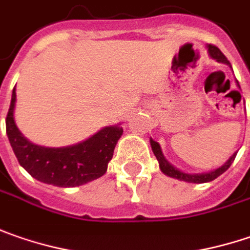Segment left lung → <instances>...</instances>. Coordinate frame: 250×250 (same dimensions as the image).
<instances>
[{
  "instance_id": "left-lung-1",
  "label": "left lung",
  "mask_w": 250,
  "mask_h": 250,
  "mask_svg": "<svg viewBox=\"0 0 250 250\" xmlns=\"http://www.w3.org/2000/svg\"><path fill=\"white\" fill-rule=\"evenodd\" d=\"M207 51H208V56L211 57L212 60H215L217 62H221V64H225V65H228L229 68H232V67H231V62L227 60V57L224 56L223 53H221V50L218 49V47L208 44V46H207ZM236 85L239 86L238 82H236ZM149 144H151V148H152L154 155L157 157L161 172H164V173H165L167 176H169V178L183 180V182H188V183H207V182H211V180L217 179L220 175H223L224 172L232 165L233 159L236 157V152H233L225 164H223L220 168L212 169L210 172H204V173H186V172H183V170H180V169L175 168L172 164H169L168 159L165 158L162 149H161V146L158 144L157 141H154L152 138H149Z\"/></svg>"
}]
</instances>
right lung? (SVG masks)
Here are the masks:
<instances>
[{
	"label": "right lung",
	"mask_w": 250,
	"mask_h": 250,
	"mask_svg": "<svg viewBox=\"0 0 250 250\" xmlns=\"http://www.w3.org/2000/svg\"><path fill=\"white\" fill-rule=\"evenodd\" d=\"M15 104L17 92L14 88L6 116V136L21 167L29 175L57 188H77L106 173L114 146L123 134L120 125H106L74 146H38L29 141L17 127Z\"/></svg>",
	"instance_id": "right-lung-1"
}]
</instances>
